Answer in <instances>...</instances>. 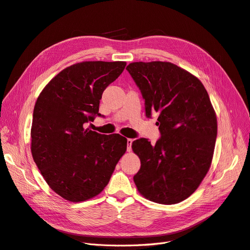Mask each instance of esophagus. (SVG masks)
<instances>
[{"label":"esophagus","mask_w":250,"mask_h":250,"mask_svg":"<svg viewBox=\"0 0 250 250\" xmlns=\"http://www.w3.org/2000/svg\"><path fill=\"white\" fill-rule=\"evenodd\" d=\"M133 143V139L132 138H128L127 139V151L128 152H131V145Z\"/></svg>","instance_id":"obj_1"}]
</instances>
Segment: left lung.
<instances>
[{
    "label": "left lung",
    "instance_id": "8db88e82",
    "mask_svg": "<svg viewBox=\"0 0 250 250\" xmlns=\"http://www.w3.org/2000/svg\"><path fill=\"white\" fill-rule=\"evenodd\" d=\"M126 69L145 99L146 118L158 113L161 134L155 145L147 138L132 143L141 159L133 176L144 197L160 204H175L191 196L211 164L217 122L200 80L163 62H132Z\"/></svg>",
    "mask_w": 250,
    "mask_h": 250
}]
</instances>
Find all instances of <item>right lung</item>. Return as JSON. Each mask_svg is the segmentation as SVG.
<instances>
[{"label":"right lung","instance_id":"add662e5","mask_svg":"<svg viewBox=\"0 0 250 250\" xmlns=\"http://www.w3.org/2000/svg\"><path fill=\"white\" fill-rule=\"evenodd\" d=\"M125 62H84L64 68L39 95L32 124V155L48 186L71 202L101 193L127 148L118 133L85 128L98 113L104 89Z\"/></svg>","mask_w":250,"mask_h":250}]
</instances>
